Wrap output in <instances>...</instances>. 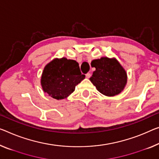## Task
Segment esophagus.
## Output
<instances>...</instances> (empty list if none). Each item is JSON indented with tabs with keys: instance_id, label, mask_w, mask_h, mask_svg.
Wrapping results in <instances>:
<instances>
[{
	"instance_id": "obj_1",
	"label": "esophagus",
	"mask_w": 159,
	"mask_h": 159,
	"mask_svg": "<svg viewBox=\"0 0 159 159\" xmlns=\"http://www.w3.org/2000/svg\"><path fill=\"white\" fill-rule=\"evenodd\" d=\"M90 77H91V74H90V73H87V74H86V77L87 78H89Z\"/></svg>"
}]
</instances>
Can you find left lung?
Instances as JSON below:
<instances>
[{"instance_id":"left-lung-1","label":"left lung","mask_w":159,"mask_h":159,"mask_svg":"<svg viewBox=\"0 0 159 159\" xmlns=\"http://www.w3.org/2000/svg\"><path fill=\"white\" fill-rule=\"evenodd\" d=\"M91 65L96 70L89 80L100 93L113 97L124 89L127 82V75L115 58L101 57L92 60Z\"/></svg>"}]
</instances>
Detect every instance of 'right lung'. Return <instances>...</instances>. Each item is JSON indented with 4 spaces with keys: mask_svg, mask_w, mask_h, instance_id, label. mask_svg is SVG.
I'll return each mask as SVG.
<instances>
[{
    "mask_svg": "<svg viewBox=\"0 0 159 159\" xmlns=\"http://www.w3.org/2000/svg\"><path fill=\"white\" fill-rule=\"evenodd\" d=\"M85 78L78 62L62 57L55 58L44 68L41 85L43 91L56 99H62L75 91V87Z\"/></svg>",
    "mask_w": 159,
    "mask_h": 159,
    "instance_id": "1",
    "label": "right lung"
}]
</instances>
